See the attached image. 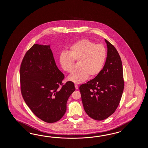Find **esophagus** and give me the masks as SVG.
<instances>
[{"mask_svg": "<svg viewBox=\"0 0 148 148\" xmlns=\"http://www.w3.org/2000/svg\"><path fill=\"white\" fill-rule=\"evenodd\" d=\"M75 88L76 89H78L79 87L78 85H76V84H75Z\"/></svg>", "mask_w": 148, "mask_h": 148, "instance_id": "esophagus-1", "label": "esophagus"}]
</instances>
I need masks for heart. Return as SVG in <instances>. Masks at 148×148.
Segmentation results:
<instances>
[{"label":"heart","mask_w":148,"mask_h":148,"mask_svg":"<svg viewBox=\"0 0 148 148\" xmlns=\"http://www.w3.org/2000/svg\"><path fill=\"white\" fill-rule=\"evenodd\" d=\"M69 49V52L63 51L59 56L60 66L66 73H72L75 61L79 62V69L68 77L69 81L80 84L87 80L89 75L95 77L101 73L107 58V51L104 45L82 39L72 44Z\"/></svg>","instance_id":"b5f03b06"}]
</instances>
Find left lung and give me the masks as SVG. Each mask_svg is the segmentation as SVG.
I'll return each instance as SVG.
<instances>
[{
  "label": "left lung",
  "mask_w": 148,
  "mask_h": 148,
  "mask_svg": "<svg viewBox=\"0 0 148 148\" xmlns=\"http://www.w3.org/2000/svg\"><path fill=\"white\" fill-rule=\"evenodd\" d=\"M105 41L107 54L103 69L94 79L79 87L86 113L98 121L105 120L115 112L124 87L121 57L116 48Z\"/></svg>",
  "instance_id": "1"
}]
</instances>
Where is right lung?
<instances>
[{"label":"right lung","mask_w":148,"mask_h":148,"mask_svg":"<svg viewBox=\"0 0 148 148\" xmlns=\"http://www.w3.org/2000/svg\"><path fill=\"white\" fill-rule=\"evenodd\" d=\"M19 75L23 98L32 112L47 123L59 121L75 89L73 82H62L64 75L57 67L50 45L34 44L23 59Z\"/></svg>","instance_id":"1"}]
</instances>
